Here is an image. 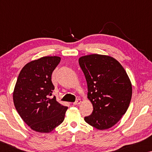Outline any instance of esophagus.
<instances>
[{
  "mask_svg": "<svg viewBox=\"0 0 152 152\" xmlns=\"http://www.w3.org/2000/svg\"><path fill=\"white\" fill-rule=\"evenodd\" d=\"M81 102H82V100H81L80 99H77V100L73 103V104H74V105H79Z\"/></svg>",
  "mask_w": 152,
  "mask_h": 152,
  "instance_id": "esophagus-1",
  "label": "esophagus"
}]
</instances>
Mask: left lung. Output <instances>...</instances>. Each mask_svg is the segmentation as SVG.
<instances>
[{
	"mask_svg": "<svg viewBox=\"0 0 152 152\" xmlns=\"http://www.w3.org/2000/svg\"><path fill=\"white\" fill-rule=\"evenodd\" d=\"M79 64L93 107L92 113L84 117V120L97 129H107L115 125L128 109L132 95L129 78L121 64L109 56H84Z\"/></svg>",
	"mask_w": 152,
	"mask_h": 152,
	"instance_id": "left-lung-1",
	"label": "left lung"
}]
</instances>
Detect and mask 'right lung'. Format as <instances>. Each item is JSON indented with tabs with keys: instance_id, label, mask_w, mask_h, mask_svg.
<instances>
[{
	"instance_id": "right-lung-1",
	"label": "right lung",
	"mask_w": 152,
	"mask_h": 152,
	"mask_svg": "<svg viewBox=\"0 0 152 152\" xmlns=\"http://www.w3.org/2000/svg\"><path fill=\"white\" fill-rule=\"evenodd\" d=\"M61 61L43 57L27 64L20 70L13 93L14 104L23 120L32 130L49 133L64 121L68 107L50 97L55 86L51 77Z\"/></svg>"
}]
</instances>
